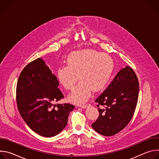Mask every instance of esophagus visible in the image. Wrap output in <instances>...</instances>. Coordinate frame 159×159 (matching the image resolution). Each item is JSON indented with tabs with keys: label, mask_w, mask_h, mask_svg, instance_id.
<instances>
[{
	"label": "esophagus",
	"mask_w": 159,
	"mask_h": 159,
	"mask_svg": "<svg viewBox=\"0 0 159 159\" xmlns=\"http://www.w3.org/2000/svg\"><path fill=\"white\" fill-rule=\"evenodd\" d=\"M90 104L89 103H87V104H82V105H80V107L81 108H86L88 106H90Z\"/></svg>",
	"instance_id": "34e87169"
}]
</instances>
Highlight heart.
<instances>
[{
  "instance_id": "obj_1",
  "label": "heart",
  "mask_w": 159,
  "mask_h": 159,
  "mask_svg": "<svg viewBox=\"0 0 159 159\" xmlns=\"http://www.w3.org/2000/svg\"><path fill=\"white\" fill-rule=\"evenodd\" d=\"M113 70L114 63L108 55L92 49L82 50L67 57L66 65L58 68L57 76L66 90H72L79 78L80 81L69 99L82 104L90 98L92 89L99 91L108 84Z\"/></svg>"
}]
</instances>
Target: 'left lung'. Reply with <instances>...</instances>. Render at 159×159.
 I'll use <instances>...</instances> for the list:
<instances>
[{
	"instance_id": "8db88e82",
	"label": "left lung",
	"mask_w": 159,
	"mask_h": 159,
	"mask_svg": "<svg viewBox=\"0 0 159 159\" xmlns=\"http://www.w3.org/2000/svg\"><path fill=\"white\" fill-rule=\"evenodd\" d=\"M139 82L135 72L126 66L96 99L99 117L93 129L104 136L115 135L131 121L137 106Z\"/></svg>"
}]
</instances>
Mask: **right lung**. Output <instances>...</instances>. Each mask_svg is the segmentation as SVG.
<instances>
[{
  "label": "right lung",
  "instance_id": "add662e5",
  "mask_svg": "<svg viewBox=\"0 0 159 159\" xmlns=\"http://www.w3.org/2000/svg\"><path fill=\"white\" fill-rule=\"evenodd\" d=\"M56 76L42 58L28 63L21 72L16 87V102L22 119L34 132L44 137L58 134L66 126L75 107L54 102L64 98Z\"/></svg>",
  "mask_w": 159,
  "mask_h": 159
}]
</instances>
